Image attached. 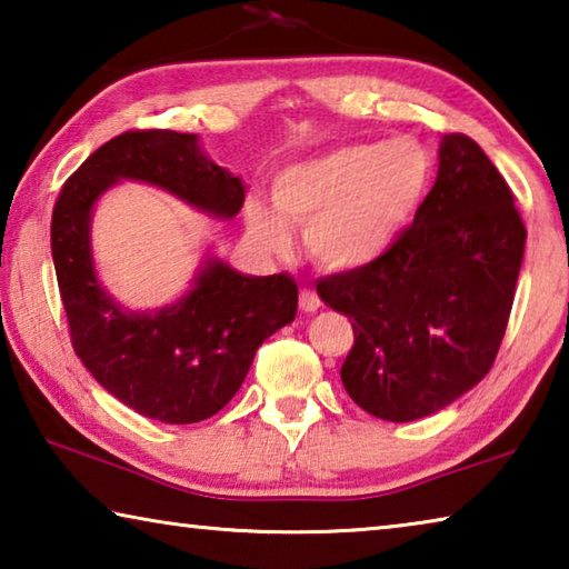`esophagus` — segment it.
I'll use <instances>...</instances> for the list:
<instances>
[{"mask_svg": "<svg viewBox=\"0 0 569 569\" xmlns=\"http://www.w3.org/2000/svg\"><path fill=\"white\" fill-rule=\"evenodd\" d=\"M298 306H301L303 313H313V311H319V308H321V298L311 286H303L301 293H298Z\"/></svg>", "mask_w": 569, "mask_h": 569, "instance_id": "esophagus-1", "label": "esophagus"}]
</instances>
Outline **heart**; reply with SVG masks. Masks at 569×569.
Here are the masks:
<instances>
[{
	"mask_svg": "<svg viewBox=\"0 0 569 569\" xmlns=\"http://www.w3.org/2000/svg\"><path fill=\"white\" fill-rule=\"evenodd\" d=\"M431 182V158L419 142L346 146L296 162L273 180V208L250 203V238L268 253L291 250L286 226L306 230L316 261L356 268L377 261L409 228Z\"/></svg>",
	"mask_w": 569,
	"mask_h": 569,
	"instance_id": "heart-1",
	"label": "heart"
}]
</instances>
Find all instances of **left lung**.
<instances>
[{
  "label": "left lung",
  "instance_id": "left-lung-1",
  "mask_svg": "<svg viewBox=\"0 0 569 569\" xmlns=\"http://www.w3.org/2000/svg\"><path fill=\"white\" fill-rule=\"evenodd\" d=\"M527 228L475 140H441L435 188L377 261L316 283L353 321L341 381L363 411L413 421L487 377L512 311Z\"/></svg>",
  "mask_w": 569,
  "mask_h": 569
}]
</instances>
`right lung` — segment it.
I'll list each match as a JSON object with an SVG mask.
<instances>
[{"label":"right lung","instance_id":"add662e5","mask_svg":"<svg viewBox=\"0 0 569 569\" xmlns=\"http://www.w3.org/2000/svg\"><path fill=\"white\" fill-rule=\"evenodd\" d=\"M120 178L223 218L243 208L246 190L200 152L198 134L128 130L67 178L52 210L57 286L84 369L142 417L203 421L236 397L258 346L293 321L298 286L288 273L256 278L208 261L182 301L156 313L122 311L100 288L90 256L92 206Z\"/></svg>","mask_w":569,"mask_h":569}]
</instances>
